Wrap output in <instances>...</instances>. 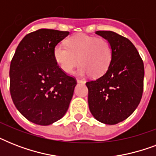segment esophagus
I'll use <instances>...</instances> for the list:
<instances>
[{
  "label": "esophagus",
  "instance_id": "34e87169",
  "mask_svg": "<svg viewBox=\"0 0 156 156\" xmlns=\"http://www.w3.org/2000/svg\"><path fill=\"white\" fill-rule=\"evenodd\" d=\"M77 82L78 83H85V81L83 80V79H80V78H77Z\"/></svg>",
  "mask_w": 156,
  "mask_h": 156
}]
</instances>
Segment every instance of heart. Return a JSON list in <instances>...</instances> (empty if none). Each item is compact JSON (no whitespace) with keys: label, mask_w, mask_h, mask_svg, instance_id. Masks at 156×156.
<instances>
[{"label":"heart","mask_w":156,"mask_h":156,"mask_svg":"<svg viewBox=\"0 0 156 156\" xmlns=\"http://www.w3.org/2000/svg\"><path fill=\"white\" fill-rule=\"evenodd\" d=\"M53 57L61 70L70 73L78 66L79 73L92 77L102 76L111 65L112 48L107 39L86 34H76L66 40V46L61 44L53 48Z\"/></svg>","instance_id":"b5f03b06"}]
</instances>
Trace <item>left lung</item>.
Segmentation results:
<instances>
[{
	"mask_svg": "<svg viewBox=\"0 0 156 156\" xmlns=\"http://www.w3.org/2000/svg\"><path fill=\"white\" fill-rule=\"evenodd\" d=\"M95 33L109 41L112 60L104 75L86 83L88 104L97 121L115 125L128 118L140 103L144 65L135 46L127 38L110 30Z\"/></svg>",
	"mask_w": 156,
	"mask_h": 156,
	"instance_id": "left-lung-1",
	"label": "left lung"
}]
</instances>
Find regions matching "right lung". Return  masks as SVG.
I'll return each mask as SVG.
<instances>
[{"label":"right lung","instance_id":"obj_1","mask_svg":"<svg viewBox=\"0 0 156 156\" xmlns=\"http://www.w3.org/2000/svg\"><path fill=\"white\" fill-rule=\"evenodd\" d=\"M69 34L40 29L23 38L9 68L11 98L28 121L48 126L66 114L77 81L59 68L53 48Z\"/></svg>","mask_w":156,"mask_h":156}]
</instances>
